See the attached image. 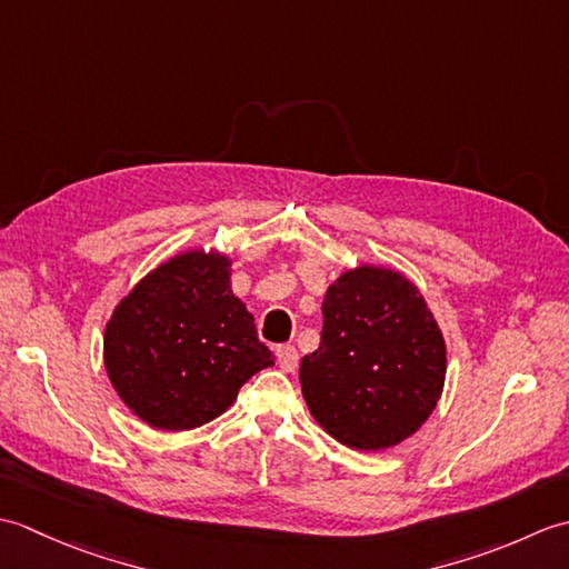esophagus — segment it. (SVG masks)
Masks as SVG:
<instances>
[{
	"label": "esophagus",
	"instance_id": "esophagus-1",
	"mask_svg": "<svg viewBox=\"0 0 569 569\" xmlns=\"http://www.w3.org/2000/svg\"><path fill=\"white\" fill-rule=\"evenodd\" d=\"M278 365L283 371H296L298 369V349L293 345H278L276 347Z\"/></svg>",
	"mask_w": 569,
	"mask_h": 569
}]
</instances>
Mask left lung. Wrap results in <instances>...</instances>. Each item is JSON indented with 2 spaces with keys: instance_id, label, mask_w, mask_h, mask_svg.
I'll return each mask as SVG.
<instances>
[{
  "instance_id": "1",
  "label": "left lung",
  "mask_w": 569,
  "mask_h": 569,
  "mask_svg": "<svg viewBox=\"0 0 569 569\" xmlns=\"http://www.w3.org/2000/svg\"><path fill=\"white\" fill-rule=\"evenodd\" d=\"M445 383V340L418 288L396 271L359 266L322 300L320 347L300 361L312 418L355 450L410 438Z\"/></svg>"
}]
</instances>
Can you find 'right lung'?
<instances>
[{"instance_id": "right-lung-1", "label": "right lung", "mask_w": 569, "mask_h": 569, "mask_svg": "<svg viewBox=\"0 0 569 569\" xmlns=\"http://www.w3.org/2000/svg\"><path fill=\"white\" fill-rule=\"evenodd\" d=\"M273 355L229 288V259L188 251L137 283L104 330L119 398L159 430H192L234 403Z\"/></svg>"}]
</instances>
